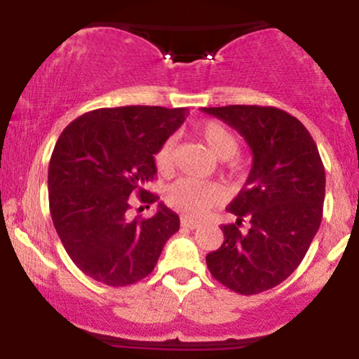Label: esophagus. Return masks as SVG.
<instances>
[{"mask_svg":"<svg viewBox=\"0 0 359 359\" xmlns=\"http://www.w3.org/2000/svg\"><path fill=\"white\" fill-rule=\"evenodd\" d=\"M180 224H182L184 228H189V229H199L201 226H203V222L189 219V217H182V219H180Z\"/></svg>","mask_w":359,"mask_h":359,"instance_id":"esophagus-1","label":"esophagus"}]
</instances>
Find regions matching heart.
I'll return each mask as SVG.
<instances>
[{
	"mask_svg": "<svg viewBox=\"0 0 359 359\" xmlns=\"http://www.w3.org/2000/svg\"><path fill=\"white\" fill-rule=\"evenodd\" d=\"M197 135L204 140L205 145L212 151L217 158L228 160L236 155L238 140L231 131L228 130L219 121H205L197 126ZM174 147L175 140L167 138L158 150L155 151V165L160 174H168L174 163ZM167 203L177 211L187 214V216H203V214L211 209L221 201V191L216 184L201 182L194 179H180L174 184L168 185L165 192Z\"/></svg>",
	"mask_w": 359,
	"mask_h": 359,
	"instance_id": "b5f03b06",
	"label": "heart"
}]
</instances>
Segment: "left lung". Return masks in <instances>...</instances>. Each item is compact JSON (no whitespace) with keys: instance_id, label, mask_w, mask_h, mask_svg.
<instances>
[{"instance_id":"left-lung-1","label":"left lung","mask_w":359,"mask_h":359,"mask_svg":"<svg viewBox=\"0 0 359 359\" xmlns=\"http://www.w3.org/2000/svg\"><path fill=\"white\" fill-rule=\"evenodd\" d=\"M203 111L234 128L253 154L245 187L226 208L236 222L221 226L224 241L205 263L224 287L259 294L290 277L314 240L325 196L323 160L307 128L285 111L241 104Z\"/></svg>"}]
</instances>
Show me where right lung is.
I'll list each match as a JSON object with an SVG mask.
<instances>
[{
	"mask_svg": "<svg viewBox=\"0 0 359 359\" xmlns=\"http://www.w3.org/2000/svg\"><path fill=\"white\" fill-rule=\"evenodd\" d=\"M187 109L162 106L102 108L62 131L48 163L50 216L81 271L109 287L151 273L179 216L158 203L148 219H130V196L154 204L147 191L156 174L155 151L179 130Z\"/></svg>",
	"mask_w": 359,
	"mask_h": 359,
	"instance_id": "obj_1",
	"label": "right lung"
}]
</instances>
